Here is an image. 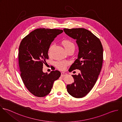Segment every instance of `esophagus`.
Here are the masks:
<instances>
[{"instance_id": "1", "label": "esophagus", "mask_w": 122, "mask_h": 122, "mask_svg": "<svg viewBox=\"0 0 122 122\" xmlns=\"http://www.w3.org/2000/svg\"><path fill=\"white\" fill-rule=\"evenodd\" d=\"M66 75H67V74H66V73H65V72H61V76H66Z\"/></svg>"}]
</instances>
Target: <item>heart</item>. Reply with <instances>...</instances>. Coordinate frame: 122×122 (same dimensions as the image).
Wrapping results in <instances>:
<instances>
[{
	"mask_svg": "<svg viewBox=\"0 0 122 122\" xmlns=\"http://www.w3.org/2000/svg\"><path fill=\"white\" fill-rule=\"evenodd\" d=\"M62 45L64 47L66 51L69 49H75V45L71 41V40L68 39H65L63 40L61 42ZM54 46V45H51L49 48V51H50ZM68 65V62L66 61H59L56 63V67L60 70H64L66 68L67 66Z\"/></svg>",
	"mask_w": 122,
	"mask_h": 122,
	"instance_id": "b5f03b06",
	"label": "heart"
}]
</instances>
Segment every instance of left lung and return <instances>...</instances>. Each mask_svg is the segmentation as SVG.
Wrapping results in <instances>:
<instances>
[{"mask_svg": "<svg viewBox=\"0 0 122 122\" xmlns=\"http://www.w3.org/2000/svg\"><path fill=\"white\" fill-rule=\"evenodd\" d=\"M64 30L67 35L76 40L79 49L77 58L71 66L70 71L80 70L78 75H72L74 82L67 85V91L75 98H82L93 88L101 71L102 46L98 37L85 29H64Z\"/></svg>", "mask_w": 122, "mask_h": 122, "instance_id": "1", "label": "left lung"}]
</instances>
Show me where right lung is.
I'll list each match as a JSON object with an SVG mask.
<instances>
[{"label":"right lung","instance_id":"obj_1","mask_svg":"<svg viewBox=\"0 0 122 122\" xmlns=\"http://www.w3.org/2000/svg\"><path fill=\"white\" fill-rule=\"evenodd\" d=\"M63 30L59 29H37L26 36L19 48L18 61L20 76L29 91L38 97L51 92L55 80L60 76L58 70L44 73L43 64L49 58L48 52L54 39Z\"/></svg>","mask_w":122,"mask_h":122}]
</instances>
